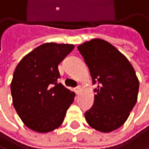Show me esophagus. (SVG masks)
<instances>
[{
    "label": "esophagus",
    "instance_id": "1",
    "mask_svg": "<svg viewBox=\"0 0 149 149\" xmlns=\"http://www.w3.org/2000/svg\"><path fill=\"white\" fill-rule=\"evenodd\" d=\"M80 91H81V86H78L76 88H75V92L77 94H79L80 93Z\"/></svg>",
    "mask_w": 149,
    "mask_h": 149
}]
</instances>
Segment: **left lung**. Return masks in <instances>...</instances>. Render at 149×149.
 I'll return each mask as SVG.
<instances>
[{"label":"left lung","mask_w":149,"mask_h":149,"mask_svg":"<svg viewBox=\"0 0 149 149\" xmlns=\"http://www.w3.org/2000/svg\"><path fill=\"white\" fill-rule=\"evenodd\" d=\"M89 68L94 89V103L86 112L93 128L109 133L120 127L137 101L139 80L127 58L113 45L93 39L78 46Z\"/></svg>","instance_id":"1"}]
</instances>
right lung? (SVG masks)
<instances>
[{
    "instance_id": "obj_1",
    "label": "right lung",
    "mask_w": 149,
    "mask_h": 149,
    "mask_svg": "<svg viewBox=\"0 0 149 149\" xmlns=\"http://www.w3.org/2000/svg\"><path fill=\"white\" fill-rule=\"evenodd\" d=\"M73 49V44L43 43L17 64L10 85L13 105L29 129L48 133L63 123L75 93L57 82L58 64Z\"/></svg>"
}]
</instances>
